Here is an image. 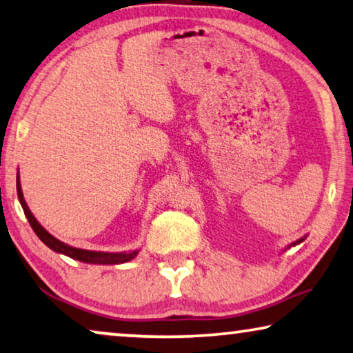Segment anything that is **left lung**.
Segmentation results:
<instances>
[{"label": "left lung", "instance_id": "1", "mask_svg": "<svg viewBox=\"0 0 353 353\" xmlns=\"http://www.w3.org/2000/svg\"><path fill=\"white\" fill-rule=\"evenodd\" d=\"M303 240H304V239H301V240H298V242H294L293 245H296V243H299V242H303Z\"/></svg>", "mask_w": 353, "mask_h": 353}]
</instances>
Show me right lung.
<instances>
[{
    "label": "right lung",
    "instance_id": "add662e5",
    "mask_svg": "<svg viewBox=\"0 0 353 353\" xmlns=\"http://www.w3.org/2000/svg\"><path fill=\"white\" fill-rule=\"evenodd\" d=\"M17 194H19V201L22 203V208L25 212V216H27L30 226L33 228V231L37 232V236L43 240V242L48 245L50 250L57 253H63L66 256L78 259V261L83 263H92V264H119V263H127L130 259H134L139 252H132V253H101V252H89V250H81V248H74V247H68L57 240L55 237L50 236V234L46 231V229L41 226V224L37 221V218L33 216L30 208L25 203L22 189H20V181L17 178Z\"/></svg>",
    "mask_w": 353,
    "mask_h": 353
}]
</instances>
